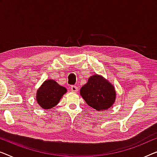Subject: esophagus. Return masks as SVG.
<instances>
[{
  "label": "esophagus",
  "instance_id": "1",
  "mask_svg": "<svg viewBox=\"0 0 157 157\" xmlns=\"http://www.w3.org/2000/svg\"><path fill=\"white\" fill-rule=\"evenodd\" d=\"M71 90L72 92H78V87H77V86H75V85H72L71 86Z\"/></svg>",
  "mask_w": 157,
  "mask_h": 157
}]
</instances>
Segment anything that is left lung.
<instances>
[{
  "instance_id": "8db88e82",
  "label": "left lung",
  "mask_w": 157,
  "mask_h": 157,
  "mask_svg": "<svg viewBox=\"0 0 157 157\" xmlns=\"http://www.w3.org/2000/svg\"><path fill=\"white\" fill-rule=\"evenodd\" d=\"M79 93L86 104L98 111L109 109L116 101L115 87L100 75L90 77Z\"/></svg>"
}]
</instances>
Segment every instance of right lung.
<instances>
[{
    "label": "right lung",
    "instance_id": "add662e5",
    "mask_svg": "<svg viewBox=\"0 0 157 157\" xmlns=\"http://www.w3.org/2000/svg\"><path fill=\"white\" fill-rule=\"evenodd\" d=\"M66 92L67 89L58 85L55 80L46 79L36 91V102L42 109H52Z\"/></svg>",
    "mask_w": 157,
    "mask_h": 157
}]
</instances>
